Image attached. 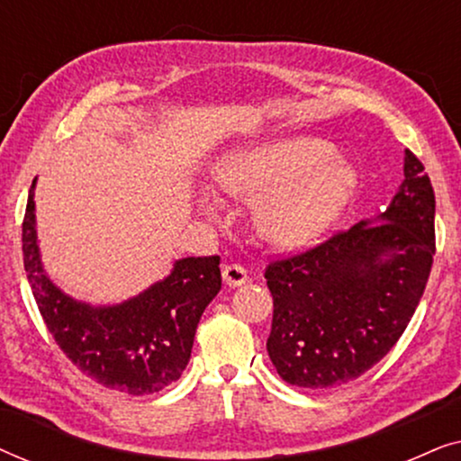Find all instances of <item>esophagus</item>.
<instances>
[{
  "instance_id": "esophagus-1",
  "label": "esophagus",
  "mask_w": 461,
  "mask_h": 461,
  "mask_svg": "<svg viewBox=\"0 0 461 461\" xmlns=\"http://www.w3.org/2000/svg\"><path fill=\"white\" fill-rule=\"evenodd\" d=\"M222 281L229 287H241L243 283H248V273L237 264H226L222 268Z\"/></svg>"
}]
</instances>
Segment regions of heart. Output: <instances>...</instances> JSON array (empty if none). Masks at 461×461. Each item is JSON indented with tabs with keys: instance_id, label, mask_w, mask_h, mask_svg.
I'll list each match as a JSON object with an SVG mask.
<instances>
[{
	"instance_id": "b5f03b06",
	"label": "heart",
	"mask_w": 461,
	"mask_h": 461,
	"mask_svg": "<svg viewBox=\"0 0 461 461\" xmlns=\"http://www.w3.org/2000/svg\"><path fill=\"white\" fill-rule=\"evenodd\" d=\"M218 182L232 197L258 201L256 229L276 248H300L319 239L355 197L357 169L333 157L330 142L287 136L235 150L220 163ZM216 213L212 199H201Z\"/></svg>"
}]
</instances>
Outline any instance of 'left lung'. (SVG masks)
Masks as SVG:
<instances>
[{"mask_svg": "<svg viewBox=\"0 0 461 461\" xmlns=\"http://www.w3.org/2000/svg\"><path fill=\"white\" fill-rule=\"evenodd\" d=\"M405 180L375 218L287 260L270 262L273 327L267 350L292 386L336 388L399 342L424 294L434 256V191L405 150Z\"/></svg>", "mask_w": 461, "mask_h": 461, "instance_id": "1", "label": "left lung"}]
</instances>
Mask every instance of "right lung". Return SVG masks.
Segmentation results:
<instances>
[{"mask_svg":"<svg viewBox=\"0 0 461 461\" xmlns=\"http://www.w3.org/2000/svg\"><path fill=\"white\" fill-rule=\"evenodd\" d=\"M35 185L23 222V256L31 292L48 331L81 374L125 394H153L188 365L205 306L222 287L220 258H182L161 281L119 304L75 300L50 279L35 222Z\"/></svg>","mask_w":461,"mask_h":461,"instance_id":"add662e5","label":"right lung"}]
</instances>
